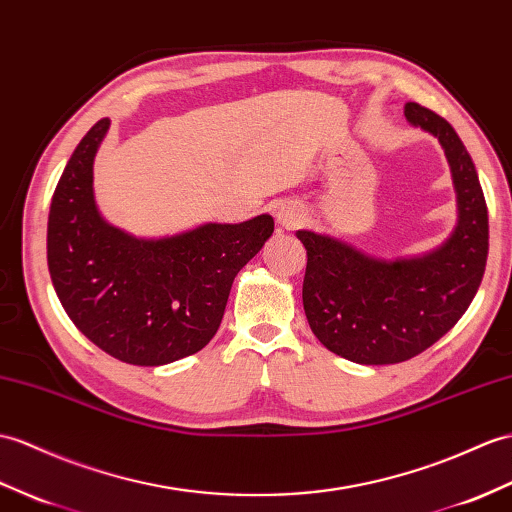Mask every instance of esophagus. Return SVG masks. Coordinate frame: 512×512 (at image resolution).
I'll return each mask as SVG.
<instances>
[{
  "instance_id": "esophagus-1",
  "label": "esophagus",
  "mask_w": 512,
  "mask_h": 512,
  "mask_svg": "<svg viewBox=\"0 0 512 512\" xmlns=\"http://www.w3.org/2000/svg\"><path fill=\"white\" fill-rule=\"evenodd\" d=\"M301 216H303V213H301L299 209H294V207H290V205H283V207L279 209V213H277V218H279V222L283 224V227H288V229L296 227V224H299V222H301Z\"/></svg>"
}]
</instances>
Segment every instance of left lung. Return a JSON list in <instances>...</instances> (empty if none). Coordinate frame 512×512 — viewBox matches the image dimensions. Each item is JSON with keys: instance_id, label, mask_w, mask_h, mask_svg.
<instances>
[{"instance_id": "1", "label": "left lung", "mask_w": 512, "mask_h": 512, "mask_svg": "<svg viewBox=\"0 0 512 512\" xmlns=\"http://www.w3.org/2000/svg\"><path fill=\"white\" fill-rule=\"evenodd\" d=\"M406 120L445 150L458 202L447 242L419 257L379 259L331 235L296 231L307 251V323L329 351L358 364L406 362L441 340L471 305L489 255V211L465 144L417 102L406 104Z\"/></svg>"}]
</instances>
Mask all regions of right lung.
<instances>
[{"label": "right lung", "instance_id": "1", "mask_svg": "<svg viewBox=\"0 0 512 512\" xmlns=\"http://www.w3.org/2000/svg\"><path fill=\"white\" fill-rule=\"evenodd\" d=\"M111 122L82 137L47 218V266L67 316L95 347L137 366H161L216 336L237 272L275 231L268 213L146 240L102 218L93 159Z\"/></svg>", "mask_w": 512, "mask_h": 512}]
</instances>
